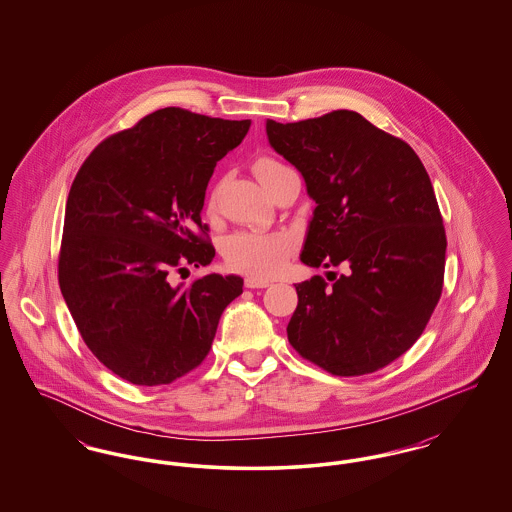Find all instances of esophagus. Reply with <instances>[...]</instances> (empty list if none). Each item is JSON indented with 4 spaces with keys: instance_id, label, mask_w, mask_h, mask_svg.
<instances>
[{
    "instance_id": "1",
    "label": "esophagus",
    "mask_w": 512,
    "mask_h": 512,
    "mask_svg": "<svg viewBox=\"0 0 512 512\" xmlns=\"http://www.w3.org/2000/svg\"><path fill=\"white\" fill-rule=\"evenodd\" d=\"M268 280H261V278H253V276H247L245 278V288H251V290H257V288H267Z\"/></svg>"
}]
</instances>
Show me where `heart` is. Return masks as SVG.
<instances>
[{
    "instance_id": "obj_1",
    "label": "heart",
    "mask_w": 512,
    "mask_h": 512,
    "mask_svg": "<svg viewBox=\"0 0 512 512\" xmlns=\"http://www.w3.org/2000/svg\"><path fill=\"white\" fill-rule=\"evenodd\" d=\"M284 165L274 159H259L253 165L257 180L267 188L270 178ZM215 199L211 201V205ZM292 251V240L286 234H265V232H238L224 244V261L234 270H240L253 278L274 276L284 267Z\"/></svg>"
}]
</instances>
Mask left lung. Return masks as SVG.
Returning <instances> with one entry per match:
<instances>
[{"mask_svg":"<svg viewBox=\"0 0 512 512\" xmlns=\"http://www.w3.org/2000/svg\"><path fill=\"white\" fill-rule=\"evenodd\" d=\"M270 147L301 172L317 203L301 261L341 267L295 286L288 340L307 361L361 376L401 357L438 305L445 228L413 147L355 111L267 121Z\"/></svg>","mask_w":512,"mask_h":512,"instance_id":"left-lung-1","label":"left lung"}]
</instances>
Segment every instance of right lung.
Listing matches in <instances>:
<instances>
[{"label":"right lung","instance_id":"obj_1","mask_svg":"<svg viewBox=\"0 0 512 512\" xmlns=\"http://www.w3.org/2000/svg\"><path fill=\"white\" fill-rule=\"evenodd\" d=\"M249 126L165 107L103 140L74 178L59 286L82 340L130 384H171L201 365L222 311L244 292L236 274L190 286L172 276L213 261L205 190Z\"/></svg>","mask_w":512,"mask_h":512}]
</instances>
